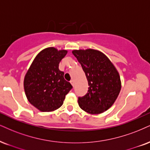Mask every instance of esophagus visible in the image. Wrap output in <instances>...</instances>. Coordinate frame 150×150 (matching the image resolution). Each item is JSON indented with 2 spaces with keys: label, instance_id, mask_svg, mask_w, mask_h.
I'll return each mask as SVG.
<instances>
[{
  "label": "esophagus",
  "instance_id": "1",
  "mask_svg": "<svg viewBox=\"0 0 150 150\" xmlns=\"http://www.w3.org/2000/svg\"><path fill=\"white\" fill-rule=\"evenodd\" d=\"M70 83H71L72 86H73V87L74 86V80H71V81H70Z\"/></svg>",
  "mask_w": 150,
  "mask_h": 150
}]
</instances>
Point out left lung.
<instances>
[{
  "mask_svg": "<svg viewBox=\"0 0 150 150\" xmlns=\"http://www.w3.org/2000/svg\"><path fill=\"white\" fill-rule=\"evenodd\" d=\"M88 82V93L79 97L80 108L90 114L105 112L115 103L122 88L119 72L104 53L96 49L73 50Z\"/></svg>",
  "mask_w": 150,
  "mask_h": 150,
  "instance_id": "1",
  "label": "left lung"
}]
</instances>
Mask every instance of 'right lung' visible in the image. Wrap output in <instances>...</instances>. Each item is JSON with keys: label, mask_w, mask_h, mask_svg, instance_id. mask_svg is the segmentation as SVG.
Wrapping results in <instances>:
<instances>
[{"label": "right lung", "mask_w": 150, "mask_h": 150, "mask_svg": "<svg viewBox=\"0 0 150 150\" xmlns=\"http://www.w3.org/2000/svg\"><path fill=\"white\" fill-rule=\"evenodd\" d=\"M67 51L48 47L33 60L23 80L25 96L33 106L42 112H51L62 106L72 86L64 80L59 64Z\"/></svg>", "instance_id": "add662e5"}]
</instances>
